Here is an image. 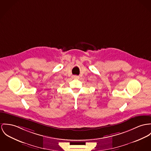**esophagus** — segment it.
Returning <instances> with one entry per match:
<instances>
[{"mask_svg": "<svg viewBox=\"0 0 151 151\" xmlns=\"http://www.w3.org/2000/svg\"><path fill=\"white\" fill-rule=\"evenodd\" d=\"M73 79H78L79 78V76H73Z\"/></svg>", "mask_w": 151, "mask_h": 151, "instance_id": "obj_1", "label": "esophagus"}]
</instances>
